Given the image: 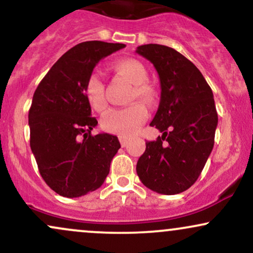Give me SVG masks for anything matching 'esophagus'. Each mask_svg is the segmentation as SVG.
<instances>
[{
  "label": "esophagus",
  "mask_w": 253,
  "mask_h": 253,
  "mask_svg": "<svg viewBox=\"0 0 253 253\" xmlns=\"http://www.w3.org/2000/svg\"><path fill=\"white\" fill-rule=\"evenodd\" d=\"M119 140H120V144L123 147L126 146L127 143H128V139H127L126 136H119Z\"/></svg>",
  "instance_id": "esophagus-1"
}]
</instances>
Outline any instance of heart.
I'll return each mask as SVG.
<instances>
[{"mask_svg":"<svg viewBox=\"0 0 253 253\" xmlns=\"http://www.w3.org/2000/svg\"><path fill=\"white\" fill-rule=\"evenodd\" d=\"M115 71L133 84L128 101L141 100L145 103L152 104L156 101L157 92L153 86L146 83L149 74L146 68L139 60L133 58L120 59L114 63ZM85 98L89 106L97 113H103L107 109V100L104 95V85L97 75H90L85 83ZM147 119V109L143 103H133L121 109H115L106 114L101 121L102 128L108 133L121 136L134 134L139 127Z\"/></svg>","mask_w":253,"mask_h":253,"instance_id":"1","label":"heart"}]
</instances>
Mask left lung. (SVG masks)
Wrapping results in <instances>:
<instances>
[{
	"label": "left lung",
	"mask_w": 253,
	"mask_h": 253,
	"mask_svg": "<svg viewBox=\"0 0 253 253\" xmlns=\"http://www.w3.org/2000/svg\"><path fill=\"white\" fill-rule=\"evenodd\" d=\"M136 53L158 72L161 102L150 125L163 133L146 143L136 173L149 189L175 195L197 181L213 150L217 126L213 91L199 69L173 48L147 43Z\"/></svg>",
	"instance_id": "left-lung-1"
}]
</instances>
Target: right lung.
Returning <instances> with one entry per match:
<instances>
[{
	"mask_svg": "<svg viewBox=\"0 0 253 253\" xmlns=\"http://www.w3.org/2000/svg\"><path fill=\"white\" fill-rule=\"evenodd\" d=\"M125 43L84 42L63 54L36 89L28 113L31 149L43 181L64 197L98 189L120 149L115 135H92L97 125L85 98L95 65Z\"/></svg>",
	"mask_w": 253,
	"mask_h": 253,
	"instance_id": "right-lung-1",
	"label": "right lung"
}]
</instances>
